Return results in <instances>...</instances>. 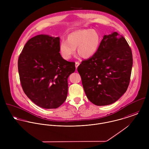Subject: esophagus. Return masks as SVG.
I'll return each mask as SVG.
<instances>
[{"mask_svg":"<svg viewBox=\"0 0 149 149\" xmlns=\"http://www.w3.org/2000/svg\"><path fill=\"white\" fill-rule=\"evenodd\" d=\"M80 65V63H79V62H76L75 63V66H76V68L77 69V67H78V66Z\"/></svg>","mask_w":149,"mask_h":149,"instance_id":"34e87169","label":"esophagus"}]
</instances>
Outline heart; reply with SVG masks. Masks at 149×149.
I'll list each match as a JSON object with an SVG mask.
<instances>
[{
	"label": "heart",
	"instance_id": "obj_1",
	"mask_svg": "<svg viewBox=\"0 0 149 149\" xmlns=\"http://www.w3.org/2000/svg\"><path fill=\"white\" fill-rule=\"evenodd\" d=\"M101 42L99 33L95 29H80L72 32L67 40H63L59 46L63 58L68 60L76 52L84 58L93 57L97 52Z\"/></svg>",
	"mask_w": 149,
	"mask_h": 149
}]
</instances>
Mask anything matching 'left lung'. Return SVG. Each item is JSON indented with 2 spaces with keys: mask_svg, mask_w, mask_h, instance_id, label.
Masks as SVG:
<instances>
[{
  "mask_svg": "<svg viewBox=\"0 0 149 149\" xmlns=\"http://www.w3.org/2000/svg\"><path fill=\"white\" fill-rule=\"evenodd\" d=\"M132 66L126 39L116 32L104 36L96 53L77 68L89 100L99 106L117 101L127 89Z\"/></svg>",
  "mask_w": 149,
  "mask_h": 149,
  "instance_id": "8db88e82",
  "label": "left lung"
}]
</instances>
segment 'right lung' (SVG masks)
<instances>
[{"mask_svg": "<svg viewBox=\"0 0 149 149\" xmlns=\"http://www.w3.org/2000/svg\"><path fill=\"white\" fill-rule=\"evenodd\" d=\"M60 38L38 35L25 44L18 67L24 93L36 105L57 108L68 94V78L75 71L74 62L64 60L60 52Z\"/></svg>", "mask_w": 149, "mask_h": 149, "instance_id": "add662e5", "label": "right lung"}]
</instances>
